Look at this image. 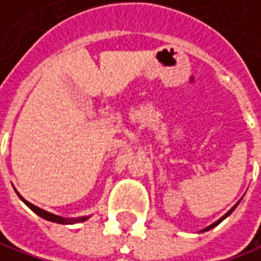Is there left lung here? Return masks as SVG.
<instances>
[{
  "label": "left lung",
  "mask_w": 261,
  "mask_h": 261,
  "mask_svg": "<svg viewBox=\"0 0 261 261\" xmlns=\"http://www.w3.org/2000/svg\"><path fill=\"white\" fill-rule=\"evenodd\" d=\"M238 203H240V201H238ZM238 203H237V204H235V206H233L232 209L231 210H228V212H226V213H225V215H223V216H222L221 219H219V221H216L215 222V223H212V225H209V226H207V228H204V229H203V231H209V229H212V228H215V226H216V225H219V223H221L222 221H223V219H225V218H228V216H229V215H231V213H232L233 210H235V207H237V206H238Z\"/></svg>",
  "instance_id": "obj_1"
}]
</instances>
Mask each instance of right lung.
<instances>
[{
	"mask_svg": "<svg viewBox=\"0 0 261 261\" xmlns=\"http://www.w3.org/2000/svg\"><path fill=\"white\" fill-rule=\"evenodd\" d=\"M16 190V188H14ZM17 193V191H16ZM17 196L20 197V200L28 206L29 209H32L38 216L40 218H43V219H46V221L49 222H55V223H61V225H71V223H79V222H85L87 221L90 216H80V218H63V216H58V215H54V213H49V212H46V210L40 209L38 206H35V204H32V203H29L28 200H24V198L21 197L20 194L17 193Z\"/></svg>",
	"mask_w": 261,
	"mask_h": 261,
	"instance_id": "1",
	"label": "right lung"
}]
</instances>
